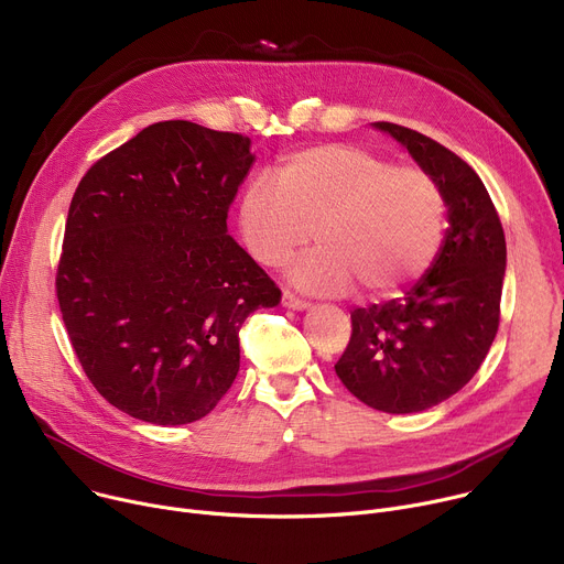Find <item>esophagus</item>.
I'll use <instances>...</instances> for the list:
<instances>
[{
	"mask_svg": "<svg viewBox=\"0 0 564 564\" xmlns=\"http://www.w3.org/2000/svg\"><path fill=\"white\" fill-rule=\"evenodd\" d=\"M281 304L285 308H292V311H306L311 304L306 302V299H299L296 294H292L290 290H283V296H281Z\"/></svg>",
	"mask_w": 564,
	"mask_h": 564,
	"instance_id": "obj_1",
	"label": "esophagus"
}]
</instances>
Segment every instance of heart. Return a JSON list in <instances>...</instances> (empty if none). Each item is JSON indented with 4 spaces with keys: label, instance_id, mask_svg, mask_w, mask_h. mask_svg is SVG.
<instances>
[{
    "label": "heart",
    "instance_id": "b5f03b06",
    "mask_svg": "<svg viewBox=\"0 0 564 564\" xmlns=\"http://www.w3.org/2000/svg\"><path fill=\"white\" fill-rule=\"evenodd\" d=\"M247 251L283 268L311 236L319 245L292 270L308 292L388 296L422 276L444 236V197L420 165H390L365 147L330 142L290 154L274 181L256 176L238 206Z\"/></svg>",
    "mask_w": 564,
    "mask_h": 564
}]
</instances>
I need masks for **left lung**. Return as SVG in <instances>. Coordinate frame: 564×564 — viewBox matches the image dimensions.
Segmentation results:
<instances>
[{
	"mask_svg": "<svg viewBox=\"0 0 564 564\" xmlns=\"http://www.w3.org/2000/svg\"><path fill=\"white\" fill-rule=\"evenodd\" d=\"M401 142L440 185L448 229L431 270L403 296L351 311L337 379L369 408L420 412L469 383L499 330L506 236L478 174L452 149L392 122Z\"/></svg>",
	"mask_w": 564,
	"mask_h": 564,
	"instance_id": "1",
	"label": "left lung"
}]
</instances>
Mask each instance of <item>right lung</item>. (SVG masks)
<instances>
[{
	"mask_svg": "<svg viewBox=\"0 0 564 564\" xmlns=\"http://www.w3.org/2000/svg\"><path fill=\"white\" fill-rule=\"evenodd\" d=\"M256 156L242 133L167 120L99 159L72 197L56 294L97 392L127 415L191 424L240 369V326L281 290L227 234Z\"/></svg>",
	"mask_w": 564,
	"mask_h": 564,
	"instance_id": "add662e5",
	"label": "right lung"
}]
</instances>
